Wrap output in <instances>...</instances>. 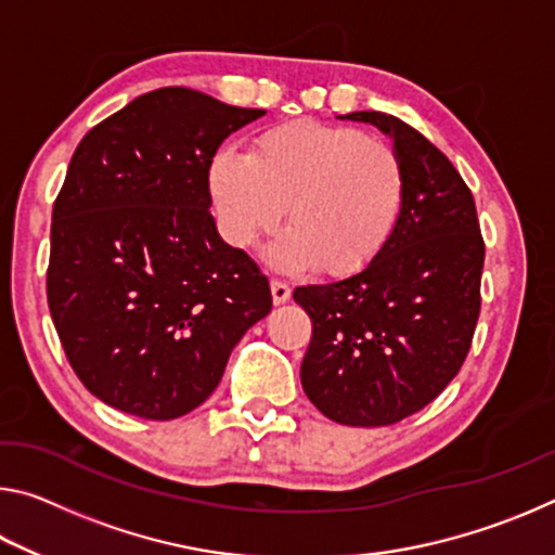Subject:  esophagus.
<instances>
[{
  "label": "esophagus",
  "mask_w": 555,
  "mask_h": 555,
  "mask_svg": "<svg viewBox=\"0 0 555 555\" xmlns=\"http://www.w3.org/2000/svg\"><path fill=\"white\" fill-rule=\"evenodd\" d=\"M271 298H274V304H276V306L286 304V300L291 298V286L286 284V281L271 279Z\"/></svg>",
  "instance_id": "esophagus-1"
}]
</instances>
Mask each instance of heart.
Returning <instances> with one entry per match:
<instances>
[{"instance_id": "1", "label": "heart", "mask_w": 555, "mask_h": 555, "mask_svg": "<svg viewBox=\"0 0 555 555\" xmlns=\"http://www.w3.org/2000/svg\"><path fill=\"white\" fill-rule=\"evenodd\" d=\"M210 195L232 247L274 232L284 212L288 232L269 259L281 269L313 264L343 279L387 247L406 201V168L379 137L296 119L261 131L247 156H215Z\"/></svg>"}]
</instances>
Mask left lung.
<instances>
[{
	"label": "left lung",
	"mask_w": 555,
	"mask_h": 555,
	"mask_svg": "<svg viewBox=\"0 0 555 555\" xmlns=\"http://www.w3.org/2000/svg\"><path fill=\"white\" fill-rule=\"evenodd\" d=\"M347 119L393 139L406 201L370 267L294 291L313 323L300 384L331 421L372 428L421 411L463 367L480 318L485 240L473 193L436 144L384 112Z\"/></svg>",
	"instance_id": "8db88e82"
}]
</instances>
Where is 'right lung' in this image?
<instances>
[{"instance_id":"right-lung-1","label":"right lung","mask_w":555,"mask_h":555,"mask_svg":"<svg viewBox=\"0 0 555 555\" xmlns=\"http://www.w3.org/2000/svg\"><path fill=\"white\" fill-rule=\"evenodd\" d=\"M261 115L162 88L75 149L53 203L46 294L73 372L109 406L185 416L271 311L269 279L215 228L208 181L224 139Z\"/></svg>"}]
</instances>
